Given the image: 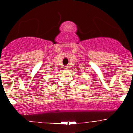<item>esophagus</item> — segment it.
I'll return each instance as SVG.
<instances>
[{
	"label": "esophagus",
	"instance_id": "1",
	"mask_svg": "<svg viewBox=\"0 0 133 133\" xmlns=\"http://www.w3.org/2000/svg\"><path fill=\"white\" fill-rule=\"evenodd\" d=\"M69 66H65V70H69Z\"/></svg>",
	"mask_w": 133,
	"mask_h": 133
}]
</instances>
